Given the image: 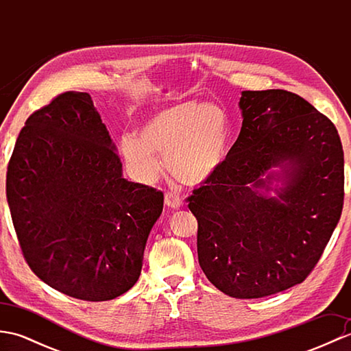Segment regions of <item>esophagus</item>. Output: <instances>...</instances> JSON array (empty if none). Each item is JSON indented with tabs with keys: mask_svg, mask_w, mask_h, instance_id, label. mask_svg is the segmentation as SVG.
<instances>
[{
	"mask_svg": "<svg viewBox=\"0 0 351 351\" xmlns=\"http://www.w3.org/2000/svg\"><path fill=\"white\" fill-rule=\"evenodd\" d=\"M164 202L169 208H173V210H178V208L182 206V199L176 195V193H166L164 196Z\"/></svg>",
	"mask_w": 351,
	"mask_h": 351,
	"instance_id": "obj_1",
	"label": "esophagus"
}]
</instances>
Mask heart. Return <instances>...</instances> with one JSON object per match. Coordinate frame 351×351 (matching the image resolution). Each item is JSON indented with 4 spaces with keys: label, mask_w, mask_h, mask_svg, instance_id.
<instances>
[{
    "label": "heart",
    "mask_w": 351,
    "mask_h": 351,
    "mask_svg": "<svg viewBox=\"0 0 351 351\" xmlns=\"http://www.w3.org/2000/svg\"><path fill=\"white\" fill-rule=\"evenodd\" d=\"M230 123L226 111L214 102L180 104L151 116L138 137L126 134L121 152L140 182H154L161 171L156 155L175 180L202 185L217 175L226 160Z\"/></svg>",
    "instance_id": "obj_1"
}]
</instances>
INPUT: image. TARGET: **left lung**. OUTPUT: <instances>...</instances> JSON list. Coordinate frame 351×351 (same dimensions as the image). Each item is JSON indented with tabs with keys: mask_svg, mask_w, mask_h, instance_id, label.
<instances>
[{
	"mask_svg": "<svg viewBox=\"0 0 351 351\" xmlns=\"http://www.w3.org/2000/svg\"><path fill=\"white\" fill-rule=\"evenodd\" d=\"M238 106L240 136L187 200L208 280L259 299L302 283L322 258L344 204V152L335 125L299 95L244 90Z\"/></svg>",
	"mask_w": 351,
	"mask_h": 351,
	"instance_id": "8db88e82",
	"label": "left lung"
}]
</instances>
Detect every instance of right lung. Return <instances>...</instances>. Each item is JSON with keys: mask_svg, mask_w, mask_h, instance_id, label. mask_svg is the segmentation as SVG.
<instances>
[{"mask_svg": "<svg viewBox=\"0 0 351 351\" xmlns=\"http://www.w3.org/2000/svg\"><path fill=\"white\" fill-rule=\"evenodd\" d=\"M90 95L66 92L27 119L5 193L27 264L73 299L113 300L143 265L164 196L122 175Z\"/></svg>", "mask_w": 351, "mask_h": 351, "instance_id": "right-lung-1", "label": "right lung"}]
</instances>
